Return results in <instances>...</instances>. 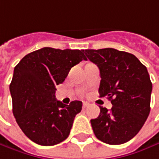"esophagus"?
I'll use <instances>...</instances> for the list:
<instances>
[{
	"label": "esophagus",
	"instance_id": "34e87169",
	"mask_svg": "<svg viewBox=\"0 0 159 159\" xmlns=\"http://www.w3.org/2000/svg\"><path fill=\"white\" fill-rule=\"evenodd\" d=\"M90 106V104L88 103V102H83V107L84 108H85V107H89Z\"/></svg>",
	"mask_w": 159,
	"mask_h": 159
}]
</instances>
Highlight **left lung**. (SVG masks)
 <instances>
[{
  "mask_svg": "<svg viewBox=\"0 0 159 159\" xmlns=\"http://www.w3.org/2000/svg\"><path fill=\"white\" fill-rule=\"evenodd\" d=\"M100 70L99 94L112 104L91 119L94 135L109 145L124 144L137 135L150 112L152 83L147 67L129 52L113 48L84 51Z\"/></svg>",
  "mask_w": 159,
  "mask_h": 159,
  "instance_id": "left-lung-1",
  "label": "left lung"
}]
</instances>
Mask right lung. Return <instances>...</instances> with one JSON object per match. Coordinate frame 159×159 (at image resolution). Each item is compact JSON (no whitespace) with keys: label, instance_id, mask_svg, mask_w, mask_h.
<instances>
[{"label":"right lung","instance_id":"obj_1","mask_svg":"<svg viewBox=\"0 0 159 159\" xmlns=\"http://www.w3.org/2000/svg\"><path fill=\"white\" fill-rule=\"evenodd\" d=\"M83 60H86L84 50L44 47L26 54L14 67L10 84L12 113L24 135L34 143L53 146L69 136L83 104L56 100L55 86Z\"/></svg>","mask_w":159,"mask_h":159}]
</instances>
